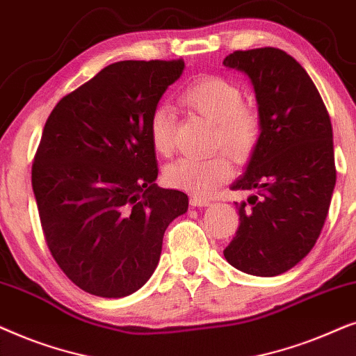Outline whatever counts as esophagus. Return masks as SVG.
Instances as JSON below:
<instances>
[{"label": "esophagus", "instance_id": "esophagus-1", "mask_svg": "<svg viewBox=\"0 0 356 356\" xmlns=\"http://www.w3.org/2000/svg\"><path fill=\"white\" fill-rule=\"evenodd\" d=\"M191 205L192 207H208L210 205V200L202 197H191Z\"/></svg>", "mask_w": 356, "mask_h": 356}]
</instances>
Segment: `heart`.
Instances as JSON below:
<instances>
[{
	"instance_id": "obj_1",
	"label": "heart",
	"mask_w": 356,
	"mask_h": 356,
	"mask_svg": "<svg viewBox=\"0 0 356 356\" xmlns=\"http://www.w3.org/2000/svg\"><path fill=\"white\" fill-rule=\"evenodd\" d=\"M181 102L213 123L211 146L225 148L234 159L243 161L252 154L260 136L257 112L243 106V91L221 76H205L184 89ZM148 136L156 153L168 156L174 149V113L158 106L148 118ZM233 174L225 153L210 158H182L164 169L168 186L195 195H210Z\"/></svg>"
}]
</instances>
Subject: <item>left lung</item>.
<instances>
[{
	"label": "left lung",
	"instance_id": "1",
	"mask_svg": "<svg viewBox=\"0 0 356 356\" xmlns=\"http://www.w3.org/2000/svg\"><path fill=\"white\" fill-rule=\"evenodd\" d=\"M244 71L259 106L260 136L248 170L233 191L239 227L225 257L241 272L275 277L314 248L337 179L332 123L306 70L273 47L236 50L222 61Z\"/></svg>",
	"mask_w": 356,
	"mask_h": 356
}]
</instances>
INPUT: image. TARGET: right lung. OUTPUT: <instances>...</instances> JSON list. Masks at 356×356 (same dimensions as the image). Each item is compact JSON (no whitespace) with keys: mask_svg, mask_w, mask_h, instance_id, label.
Wrapping results in <instances>:
<instances>
[{"mask_svg":"<svg viewBox=\"0 0 356 356\" xmlns=\"http://www.w3.org/2000/svg\"><path fill=\"white\" fill-rule=\"evenodd\" d=\"M184 60H125L61 97L32 163L51 257L86 293L123 298L153 275L169 222L188 197L161 188L148 118Z\"/></svg>","mask_w":356,"mask_h":356,"instance_id":"obj_1","label":"right lung"}]
</instances>
